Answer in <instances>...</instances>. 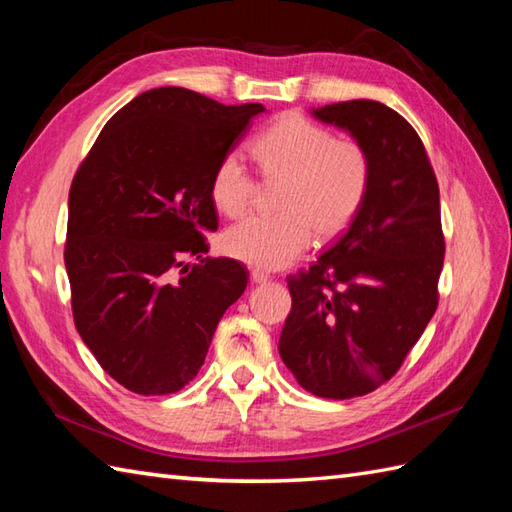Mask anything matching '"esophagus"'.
<instances>
[{"label":"esophagus","instance_id":"obj_1","mask_svg":"<svg viewBox=\"0 0 512 512\" xmlns=\"http://www.w3.org/2000/svg\"><path fill=\"white\" fill-rule=\"evenodd\" d=\"M268 279H270V275L264 273V270H259V268L250 270V281H253V284H266Z\"/></svg>","mask_w":512,"mask_h":512}]
</instances>
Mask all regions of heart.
<instances>
[{"label":"heart","mask_w":512,"mask_h":512,"mask_svg":"<svg viewBox=\"0 0 512 512\" xmlns=\"http://www.w3.org/2000/svg\"><path fill=\"white\" fill-rule=\"evenodd\" d=\"M259 171L281 184L279 215H250L226 228L222 248L248 266L279 268L312 242L343 233L361 209L372 178L367 151L354 140H334L330 129L303 116H284L253 143ZM257 193V180L239 151H228L211 178V198L222 213L242 215Z\"/></svg>","instance_id":"1"}]
</instances>
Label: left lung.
Instances as JSON below:
<instances>
[{"label":"left lung","instance_id":"left-lung-1","mask_svg":"<svg viewBox=\"0 0 512 512\" xmlns=\"http://www.w3.org/2000/svg\"><path fill=\"white\" fill-rule=\"evenodd\" d=\"M361 145L372 178L350 228L288 279L281 361L314 396H365L394 376L438 308L440 191L420 136L378 101L310 110Z\"/></svg>","mask_w":512,"mask_h":512}]
</instances>
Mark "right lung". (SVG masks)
Here are the masks:
<instances>
[{"instance_id": "1", "label": "right lung", "mask_w": 512, "mask_h": 512, "mask_svg": "<svg viewBox=\"0 0 512 512\" xmlns=\"http://www.w3.org/2000/svg\"><path fill=\"white\" fill-rule=\"evenodd\" d=\"M264 105H222L184 88L138 94L118 110L76 171L65 270L83 343L140 396L182 389L213 332L242 297L248 270L211 259V178ZM195 254L200 265L183 262Z\"/></svg>"}]
</instances>
